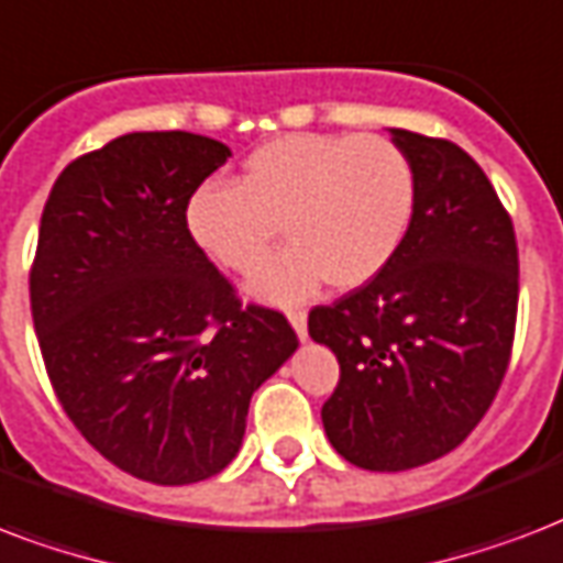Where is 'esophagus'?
<instances>
[{"instance_id":"esophagus-1","label":"esophagus","mask_w":563,"mask_h":563,"mask_svg":"<svg viewBox=\"0 0 563 563\" xmlns=\"http://www.w3.org/2000/svg\"><path fill=\"white\" fill-rule=\"evenodd\" d=\"M285 313L287 320H290V325H294L296 338H299V341H308V313L299 311V308H290V311Z\"/></svg>"}]
</instances>
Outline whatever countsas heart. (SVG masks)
<instances>
[{"label": "heart", "mask_w": 563, "mask_h": 563, "mask_svg": "<svg viewBox=\"0 0 563 563\" xmlns=\"http://www.w3.org/2000/svg\"><path fill=\"white\" fill-rule=\"evenodd\" d=\"M413 213V169L378 134H287L252 152L241 185L205 181L187 202V234L232 273H255L285 225L282 255L250 282L264 302H302L329 278L367 285L390 264Z\"/></svg>", "instance_id": "1"}]
</instances>
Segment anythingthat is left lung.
<instances>
[{"label": "left lung", "mask_w": 563, "mask_h": 563, "mask_svg": "<svg viewBox=\"0 0 563 563\" xmlns=\"http://www.w3.org/2000/svg\"><path fill=\"white\" fill-rule=\"evenodd\" d=\"M413 213L373 282L308 313L341 364L322 405L331 446L376 473L438 461L478 426L511 361L520 261L508 211L452 141L390 129Z\"/></svg>", "instance_id": "left-lung-1"}]
</instances>
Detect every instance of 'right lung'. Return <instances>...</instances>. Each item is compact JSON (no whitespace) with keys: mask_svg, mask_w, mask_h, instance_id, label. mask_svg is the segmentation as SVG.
I'll return each instance as SVG.
<instances>
[{"mask_svg":"<svg viewBox=\"0 0 563 563\" xmlns=\"http://www.w3.org/2000/svg\"><path fill=\"white\" fill-rule=\"evenodd\" d=\"M229 158L202 134H123L67 164L41 217L29 294L55 396L99 455L152 485L229 467L252 394L299 346L187 234L190 196Z\"/></svg>","mask_w":563,"mask_h":563,"instance_id":"1","label":"right lung"}]
</instances>
